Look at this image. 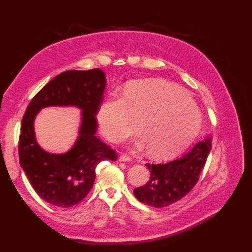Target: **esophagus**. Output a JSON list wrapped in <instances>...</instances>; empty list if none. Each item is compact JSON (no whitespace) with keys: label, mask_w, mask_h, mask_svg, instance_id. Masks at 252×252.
I'll use <instances>...</instances> for the list:
<instances>
[{"label":"esophagus","mask_w":252,"mask_h":252,"mask_svg":"<svg viewBox=\"0 0 252 252\" xmlns=\"http://www.w3.org/2000/svg\"><path fill=\"white\" fill-rule=\"evenodd\" d=\"M118 160L121 162H126V161H131V158L129 156H126V155H120L119 158H118Z\"/></svg>","instance_id":"esophagus-1"}]
</instances>
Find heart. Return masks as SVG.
<instances>
[{"mask_svg":"<svg viewBox=\"0 0 252 252\" xmlns=\"http://www.w3.org/2000/svg\"><path fill=\"white\" fill-rule=\"evenodd\" d=\"M131 117L140 119L141 132L133 142L148 147L149 156L167 158L184 151L199 133L202 116L185 91L163 80H136L125 89V96H110L97 112L99 130L107 140L119 142L133 130Z\"/></svg>","mask_w":252,"mask_h":252,"instance_id":"obj_1","label":"heart"}]
</instances>
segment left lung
<instances>
[{
    "label": "left lung",
    "mask_w": 252,
    "mask_h": 252,
    "mask_svg": "<svg viewBox=\"0 0 252 252\" xmlns=\"http://www.w3.org/2000/svg\"><path fill=\"white\" fill-rule=\"evenodd\" d=\"M211 149V137L198 142L184 156L165 164H146L151 178L133 192L141 202L155 208L167 207L189 194L195 186Z\"/></svg>",
    "instance_id": "1"
}]
</instances>
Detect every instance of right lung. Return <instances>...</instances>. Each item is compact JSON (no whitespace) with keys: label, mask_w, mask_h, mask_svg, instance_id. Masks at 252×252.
<instances>
[{"label":"right lung","mask_w":252,"mask_h":252,"mask_svg":"<svg viewBox=\"0 0 252 252\" xmlns=\"http://www.w3.org/2000/svg\"><path fill=\"white\" fill-rule=\"evenodd\" d=\"M105 90L106 74L100 69L68 70L45 84L27 107L21 121L19 162L36 194L51 205H77L93 187L97 164L117 160V154L96 136L95 117ZM46 106L80 110L77 140L65 153L47 152L36 141L35 118Z\"/></svg>","instance_id":"obj_1"}]
</instances>
